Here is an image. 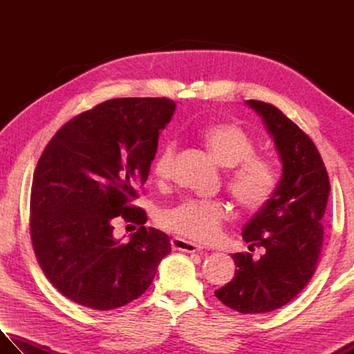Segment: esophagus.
I'll return each instance as SVG.
<instances>
[{
	"label": "esophagus",
	"instance_id": "1",
	"mask_svg": "<svg viewBox=\"0 0 354 354\" xmlns=\"http://www.w3.org/2000/svg\"><path fill=\"white\" fill-rule=\"evenodd\" d=\"M170 243H171L173 250L184 251V252H198V251L202 250V248H201L199 245L193 243V242H189V240L181 239V237H173V239L170 240Z\"/></svg>",
	"mask_w": 354,
	"mask_h": 354
}]
</instances>
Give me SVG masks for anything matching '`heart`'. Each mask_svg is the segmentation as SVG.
Returning a JSON list of instances; mask_svg holds the SVG:
<instances>
[{
	"label": "heart",
	"instance_id": "obj_1",
	"mask_svg": "<svg viewBox=\"0 0 354 354\" xmlns=\"http://www.w3.org/2000/svg\"><path fill=\"white\" fill-rule=\"evenodd\" d=\"M198 137L222 167L230 169L228 187L240 205L251 212L265 207L278 187V173L268 160L255 153V142L243 127L231 122H214L198 129ZM175 142L167 141L158 150L152 171L158 181L170 178ZM228 207L222 201L185 199L165 209L161 225L175 234L209 242L219 236L222 223L228 219Z\"/></svg>",
	"mask_w": 354,
	"mask_h": 354
}]
</instances>
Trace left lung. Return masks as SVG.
<instances>
[{
    "instance_id": "8db88e82",
    "label": "left lung",
    "mask_w": 354,
    "mask_h": 354,
    "mask_svg": "<svg viewBox=\"0 0 354 354\" xmlns=\"http://www.w3.org/2000/svg\"><path fill=\"white\" fill-rule=\"evenodd\" d=\"M261 117L283 164L281 179L268 204L245 225L243 239L265 254H232L234 278L217 289V299L240 313L280 309L301 292L317 269L330 183L317 146L274 104L248 100Z\"/></svg>"
}]
</instances>
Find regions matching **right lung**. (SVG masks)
Masks as SVG:
<instances>
[{"label":"right lung","instance_id":"1","mask_svg":"<svg viewBox=\"0 0 354 354\" xmlns=\"http://www.w3.org/2000/svg\"><path fill=\"white\" fill-rule=\"evenodd\" d=\"M169 99H112L82 112L50 140L30 196L36 259L55 288L94 310H112L147 290L170 239L146 228L131 202L149 176L158 137L175 112ZM139 225L127 244L115 217Z\"/></svg>","mask_w":354,"mask_h":354}]
</instances>
